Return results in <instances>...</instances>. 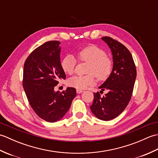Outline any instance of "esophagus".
Wrapping results in <instances>:
<instances>
[{"label": "esophagus", "mask_w": 158, "mask_h": 158, "mask_svg": "<svg viewBox=\"0 0 158 158\" xmlns=\"http://www.w3.org/2000/svg\"><path fill=\"white\" fill-rule=\"evenodd\" d=\"M82 92H83V91L82 89H77V94H81Z\"/></svg>", "instance_id": "esophagus-1"}]
</instances>
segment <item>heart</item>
Wrapping results in <instances>:
<instances>
[{
  "mask_svg": "<svg viewBox=\"0 0 158 158\" xmlns=\"http://www.w3.org/2000/svg\"><path fill=\"white\" fill-rule=\"evenodd\" d=\"M80 61L89 63L86 75L73 76L68 80L69 85L78 89H84L94 84L95 76L99 81H105L110 76L113 69V62L105 52L95 45H89L77 52ZM77 60L68 54L62 58L61 68L67 75H72L75 70Z\"/></svg>",
  "mask_w": 158,
  "mask_h": 158,
  "instance_id": "obj_1",
  "label": "heart"
}]
</instances>
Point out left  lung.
<instances>
[{
	"label": "left lung",
	"mask_w": 158,
	"mask_h": 158,
	"mask_svg": "<svg viewBox=\"0 0 158 158\" xmlns=\"http://www.w3.org/2000/svg\"><path fill=\"white\" fill-rule=\"evenodd\" d=\"M101 39L111 51L113 69L110 76L98 88L102 91L106 89L108 92L102 97H100L99 92L94 93L90 109L97 118L109 121L119 115L128 105L135 85L136 70L132 54L125 46L109 36H104Z\"/></svg>",
	"instance_id": "obj_1"
}]
</instances>
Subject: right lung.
Returning <instances> with one entry per match:
<instances>
[{"label": "right lung", "instance_id": "obj_1", "mask_svg": "<svg viewBox=\"0 0 158 158\" xmlns=\"http://www.w3.org/2000/svg\"><path fill=\"white\" fill-rule=\"evenodd\" d=\"M60 42L51 41L35 49L23 66V87L32 109L48 122L61 119L69 110L76 96V89L67 88L55 92L59 80L65 79L61 68Z\"/></svg>", "mask_w": 158, "mask_h": 158}]
</instances>
